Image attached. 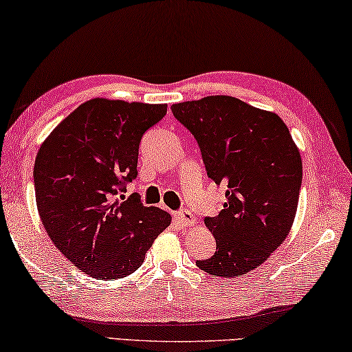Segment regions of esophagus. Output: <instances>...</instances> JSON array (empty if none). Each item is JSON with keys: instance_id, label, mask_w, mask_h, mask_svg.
I'll list each match as a JSON object with an SVG mask.
<instances>
[{"instance_id": "esophagus-1", "label": "esophagus", "mask_w": 352, "mask_h": 352, "mask_svg": "<svg viewBox=\"0 0 352 352\" xmlns=\"http://www.w3.org/2000/svg\"><path fill=\"white\" fill-rule=\"evenodd\" d=\"M176 220L179 221L182 226H195V217L193 214H190L188 210H181V212H176Z\"/></svg>"}]
</instances>
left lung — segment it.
<instances>
[{
    "mask_svg": "<svg viewBox=\"0 0 352 352\" xmlns=\"http://www.w3.org/2000/svg\"><path fill=\"white\" fill-rule=\"evenodd\" d=\"M171 112L197 138L207 176L228 187L220 214L204 218L217 251L197 265L212 276H243L290 232L302 182L299 149L278 115L239 98L206 96Z\"/></svg>",
    "mask_w": 352,
    "mask_h": 352,
    "instance_id": "8db88e82",
    "label": "left lung"
}]
</instances>
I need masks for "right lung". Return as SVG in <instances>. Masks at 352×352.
<instances>
[{
    "instance_id": "add662e5",
    "label": "right lung",
    "mask_w": 352,
    "mask_h": 352,
    "mask_svg": "<svg viewBox=\"0 0 352 352\" xmlns=\"http://www.w3.org/2000/svg\"><path fill=\"white\" fill-rule=\"evenodd\" d=\"M166 104L95 98L73 111L40 146L34 188L46 234L74 267L96 279L134 273L171 217L120 195L137 177L138 145Z\"/></svg>"
}]
</instances>
